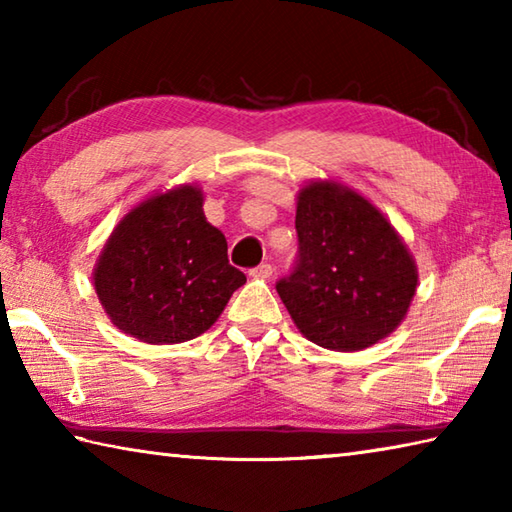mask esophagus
<instances>
[{
	"mask_svg": "<svg viewBox=\"0 0 512 512\" xmlns=\"http://www.w3.org/2000/svg\"><path fill=\"white\" fill-rule=\"evenodd\" d=\"M250 275L259 277V280H266V277L273 275V266L271 264H259V266L253 268V271H250Z\"/></svg>",
	"mask_w": 512,
	"mask_h": 512,
	"instance_id": "1",
	"label": "esophagus"
}]
</instances>
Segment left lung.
Listing matches in <instances>:
<instances>
[{
    "mask_svg": "<svg viewBox=\"0 0 512 512\" xmlns=\"http://www.w3.org/2000/svg\"><path fill=\"white\" fill-rule=\"evenodd\" d=\"M297 262L275 284L295 327L315 345L360 351L403 322L418 273L410 250L374 203L336 181L297 197Z\"/></svg>",
    "mask_w": 512,
    "mask_h": 512,
    "instance_id": "left-lung-1",
    "label": "left lung"
}]
</instances>
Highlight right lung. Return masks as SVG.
<instances>
[{
  "instance_id": "right-lung-1",
  "label": "right lung",
  "mask_w": 512,
  "mask_h": 512,
  "mask_svg": "<svg viewBox=\"0 0 512 512\" xmlns=\"http://www.w3.org/2000/svg\"><path fill=\"white\" fill-rule=\"evenodd\" d=\"M244 282L246 275L228 264L224 232L203 215L197 185L138 203L111 232L94 268L111 322L147 345L201 336Z\"/></svg>"
}]
</instances>
